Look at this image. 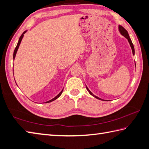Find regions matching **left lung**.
Returning a JSON list of instances; mask_svg holds the SVG:
<instances>
[{
    "mask_svg": "<svg viewBox=\"0 0 149 149\" xmlns=\"http://www.w3.org/2000/svg\"><path fill=\"white\" fill-rule=\"evenodd\" d=\"M119 30L120 33H121V35H123L124 37H125L126 38V39H127V40H128V42H129V43H130V46H131V49H132L133 54L134 55V49L133 44V43H132V41H131V39H130V36H129V34H128V33H127V30H126L125 29H124V27H123L122 26H120V25L119 26ZM135 65H136V64H135ZM86 89H87V90L88 91V92L89 93V94L93 96H94V97H95L96 98L99 99V100H102V99H101V98H100L97 97V96H96L93 95V93H92L90 91H89V89L88 88L87 86H86Z\"/></svg>",
    "mask_w": 149,
    "mask_h": 149,
    "instance_id": "obj_1",
    "label": "left lung"
}]
</instances>
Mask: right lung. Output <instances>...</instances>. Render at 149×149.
Instances as JSON below:
<instances>
[{"label": "right lung", "instance_id": "add662e5", "mask_svg": "<svg viewBox=\"0 0 149 149\" xmlns=\"http://www.w3.org/2000/svg\"><path fill=\"white\" fill-rule=\"evenodd\" d=\"M26 32V31H25V32H24L22 33V35L20 37H19V40H18V44H17V46H16V48H15V51H14V54H13V59H14V60H15V56H16V53H17V51H18V47H19V44H20L21 42H22V40L23 37V36H24V33H25ZM63 90H62L60 93H59V94H58L56 96H55V97H54V98H53L52 100H49V101H47V102H45V103H49V102H53V101H54V100L57 99V98L59 97V96H60V95H61L62 92H63Z\"/></svg>", "mask_w": 149, "mask_h": 149}]
</instances>
